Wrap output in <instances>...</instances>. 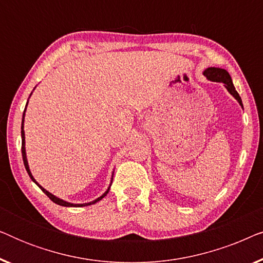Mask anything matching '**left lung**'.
I'll return each mask as SVG.
<instances>
[{
	"label": "left lung",
	"mask_w": 263,
	"mask_h": 263,
	"mask_svg": "<svg viewBox=\"0 0 263 263\" xmlns=\"http://www.w3.org/2000/svg\"><path fill=\"white\" fill-rule=\"evenodd\" d=\"M203 74H204V77L208 79V80L215 81V82H222V84H225V87L228 88V91L231 93V95L235 97L237 100H238V103L243 107L242 99H240L238 92L236 91L235 86H233V84H232L231 77H230V74L228 73V71H226L225 69H220V68L211 67V68H207V69L203 71Z\"/></svg>",
	"instance_id": "1"
}]
</instances>
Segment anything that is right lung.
Instances as JSON below:
<instances>
[{"label": "right lung", "instance_id": "right-lung-1", "mask_svg": "<svg viewBox=\"0 0 263 263\" xmlns=\"http://www.w3.org/2000/svg\"><path fill=\"white\" fill-rule=\"evenodd\" d=\"M26 110V109H25ZM24 116H25V112H24V115H23V124H21V139H23V141H21V154H23V160H24V165H25V168H26V171H27V174H28V176H30L31 177V179L32 181H33L35 184H37L39 188H41L42 190H43V193H45L46 194V196L49 197L50 200L52 201V202H55V203H57V204H60V206H64V207H84V206H89V204H93V203H96V202H98V201H100L103 199V197H105L106 196V194L109 193V190H110V188L106 190L105 193L103 194L102 196L100 197H98V199L97 200H95L93 201V202H89V203H82V204H74V203H69V202H66V201H63V200H61V199H59V197H56V196H53L52 194H50L48 190H45L44 188H43V186H41L38 184L37 182L34 181V178H33V176H32V174H31V171H30V168H28V164H27V159H26V152H25V133H24Z\"/></svg>", "mask_w": 263, "mask_h": 263}]
</instances>
